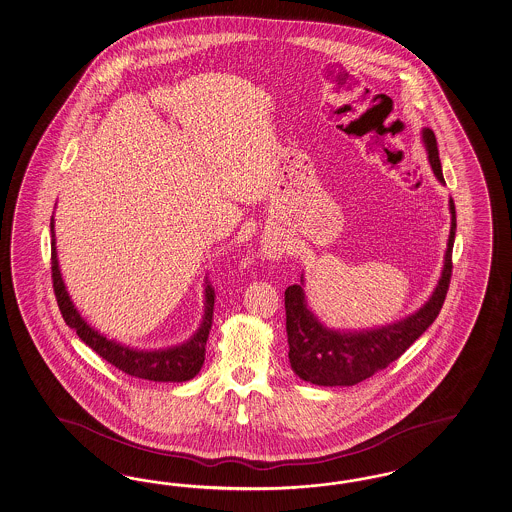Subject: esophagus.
I'll list each match as a JSON object with an SVG mask.
<instances>
[{
	"label": "esophagus",
	"instance_id": "obj_1",
	"mask_svg": "<svg viewBox=\"0 0 512 512\" xmlns=\"http://www.w3.org/2000/svg\"><path fill=\"white\" fill-rule=\"evenodd\" d=\"M261 251H263L264 259L268 261H279L285 253V246L279 238H264L261 244Z\"/></svg>",
	"mask_w": 512,
	"mask_h": 512
}]
</instances>
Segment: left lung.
<instances>
[{
    "instance_id": "obj_1",
    "label": "left lung",
    "mask_w": 512,
    "mask_h": 512,
    "mask_svg": "<svg viewBox=\"0 0 512 512\" xmlns=\"http://www.w3.org/2000/svg\"><path fill=\"white\" fill-rule=\"evenodd\" d=\"M423 143L429 152L430 167L436 179L445 184L438 156V143L430 128H423ZM449 210L451 231L443 261L442 277L429 302L410 317L371 330L341 332L326 328L307 305L304 276L300 285H291L285 291L289 360L294 373L315 386H354L374 373L386 369L391 361L399 360L402 354L414 345L415 339H419L440 315V309L449 291L456 233L453 199H449Z\"/></svg>"
}]
</instances>
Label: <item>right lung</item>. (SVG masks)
I'll return each mask as SVG.
<instances>
[{"mask_svg":"<svg viewBox=\"0 0 512 512\" xmlns=\"http://www.w3.org/2000/svg\"><path fill=\"white\" fill-rule=\"evenodd\" d=\"M52 229V279H54V292H56L59 311L72 330H76L83 343L91 346L102 360L108 361L119 371L152 380V382H186L194 378L201 371L205 363V346H207L208 332L212 326L214 315V289L210 281H205V315L197 328V332L182 345L160 348V350H139L130 346L121 345L113 339L104 337L102 333L91 328L82 315L78 313L76 305L70 300L67 287L63 283L59 263H57L56 235H54V216L50 220Z\"/></svg>","mask_w":512,"mask_h":512,"instance_id":"right-lung-1","label":"right lung"}]
</instances>
